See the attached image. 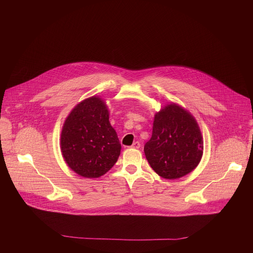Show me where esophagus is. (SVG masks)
I'll use <instances>...</instances> for the list:
<instances>
[{
  "label": "esophagus",
  "mask_w": 253,
  "mask_h": 253,
  "mask_svg": "<svg viewBox=\"0 0 253 253\" xmlns=\"http://www.w3.org/2000/svg\"><path fill=\"white\" fill-rule=\"evenodd\" d=\"M131 148H134V149H139V148H140V143H139L138 141L134 142V143L132 144V146H131Z\"/></svg>",
  "instance_id": "esophagus-1"
}]
</instances>
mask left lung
Listing matches in <instances>:
<instances>
[{
	"instance_id": "1",
	"label": "left lung",
	"mask_w": 253,
	"mask_h": 253,
	"mask_svg": "<svg viewBox=\"0 0 253 253\" xmlns=\"http://www.w3.org/2000/svg\"><path fill=\"white\" fill-rule=\"evenodd\" d=\"M151 168L162 178L178 179L193 171L203 155V138L193 115L176 103L156 112L150 140L144 146Z\"/></svg>"
}]
</instances>
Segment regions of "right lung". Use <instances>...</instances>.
<instances>
[{
	"label": "right lung",
	"mask_w": 253,
	"mask_h": 253,
	"mask_svg": "<svg viewBox=\"0 0 253 253\" xmlns=\"http://www.w3.org/2000/svg\"><path fill=\"white\" fill-rule=\"evenodd\" d=\"M60 147L67 165L82 177L98 178L114 166L121 144L102 98L89 97L72 109L62 127Z\"/></svg>",
	"instance_id": "obj_1"
}]
</instances>
